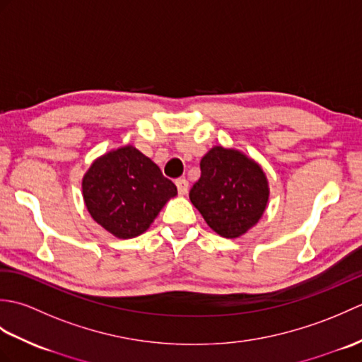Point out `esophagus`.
Returning <instances> with one entry per match:
<instances>
[{
  "mask_svg": "<svg viewBox=\"0 0 362 362\" xmlns=\"http://www.w3.org/2000/svg\"><path fill=\"white\" fill-rule=\"evenodd\" d=\"M175 187H177V191H179V194L183 196L188 193V180L187 179H177Z\"/></svg>",
  "mask_w": 362,
  "mask_h": 362,
  "instance_id": "1",
  "label": "esophagus"
}]
</instances>
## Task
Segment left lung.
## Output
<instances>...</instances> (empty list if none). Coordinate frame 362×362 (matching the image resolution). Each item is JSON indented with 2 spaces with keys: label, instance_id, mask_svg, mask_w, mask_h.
<instances>
[{
  "label": "left lung",
  "instance_id": "8db88e82",
  "mask_svg": "<svg viewBox=\"0 0 362 362\" xmlns=\"http://www.w3.org/2000/svg\"><path fill=\"white\" fill-rule=\"evenodd\" d=\"M189 201L218 235L238 238L263 216L269 201L266 174L245 153L214 146L201 160V179Z\"/></svg>",
  "mask_w": 362,
  "mask_h": 362
}]
</instances>
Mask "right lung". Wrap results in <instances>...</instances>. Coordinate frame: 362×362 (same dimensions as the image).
I'll use <instances>...</instances> for the list:
<instances>
[{
  "label": "right lung",
  "instance_id": "right-lung-1",
  "mask_svg": "<svg viewBox=\"0 0 362 362\" xmlns=\"http://www.w3.org/2000/svg\"><path fill=\"white\" fill-rule=\"evenodd\" d=\"M175 194L174 183L130 144L96 158L82 179L91 218L121 240L144 233Z\"/></svg>",
  "mask_w": 362,
  "mask_h": 362
}]
</instances>
